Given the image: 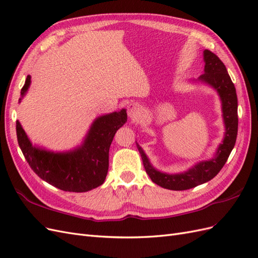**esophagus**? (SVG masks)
Returning a JSON list of instances; mask_svg holds the SVG:
<instances>
[{
	"instance_id": "1",
	"label": "esophagus",
	"mask_w": 258,
	"mask_h": 258,
	"mask_svg": "<svg viewBox=\"0 0 258 258\" xmlns=\"http://www.w3.org/2000/svg\"><path fill=\"white\" fill-rule=\"evenodd\" d=\"M141 116V108L137 103H131L128 106V117L131 120H138Z\"/></svg>"
}]
</instances>
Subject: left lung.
Instances as JSON below:
<instances>
[{"instance_id": "obj_1", "label": "left lung", "mask_w": 258, "mask_h": 258, "mask_svg": "<svg viewBox=\"0 0 258 258\" xmlns=\"http://www.w3.org/2000/svg\"><path fill=\"white\" fill-rule=\"evenodd\" d=\"M204 59L206 62L205 73L199 76L198 81L212 86L221 97L226 128L223 143L218 146L214 158L201 161L186 172L178 174L162 173L153 168L145 153L138 145L146 173L155 184L163 188L186 190L212 179L222 170L236 144L238 135V99L235 85L231 82L225 64L215 53L206 49Z\"/></svg>"}]
</instances>
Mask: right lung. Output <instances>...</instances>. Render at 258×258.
Here are the masks:
<instances>
[{
  "label": "right lung",
  "mask_w": 258,
  "mask_h": 258,
  "mask_svg": "<svg viewBox=\"0 0 258 258\" xmlns=\"http://www.w3.org/2000/svg\"><path fill=\"white\" fill-rule=\"evenodd\" d=\"M30 83L31 77L28 75L21 89L22 97L28 91ZM126 121V110L98 117L82 146L64 153H53L33 146L18 120L17 140L29 166L45 182L64 191L85 192L103 184L108 170L111 143L116 131Z\"/></svg>",
  "instance_id": "obj_1"
}]
</instances>
